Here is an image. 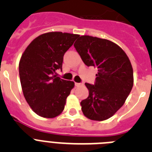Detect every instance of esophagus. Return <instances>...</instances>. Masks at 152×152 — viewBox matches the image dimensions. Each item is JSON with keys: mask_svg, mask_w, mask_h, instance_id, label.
Returning a JSON list of instances; mask_svg holds the SVG:
<instances>
[{"mask_svg": "<svg viewBox=\"0 0 152 152\" xmlns=\"http://www.w3.org/2000/svg\"><path fill=\"white\" fill-rule=\"evenodd\" d=\"M83 85H84L83 83H75V86H76V87H81V86Z\"/></svg>", "mask_w": 152, "mask_h": 152, "instance_id": "34e87169", "label": "esophagus"}]
</instances>
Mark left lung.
I'll use <instances>...</instances> for the list:
<instances>
[{
    "mask_svg": "<svg viewBox=\"0 0 152 152\" xmlns=\"http://www.w3.org/2000/svg\"><path fill=\"white\" fill-rule=\"evenodd\" d=\"M87 66L97 68L94 85L86 83L88 98L80 102L91 120L108 119L123 107L133 86V69L122 48L105 39L81 36L74 44Z\"/></svg>",
    "mask_w": 152,
    "mask_h": 152,
    "instance_id": "left-lung-1",
    "label": "left lung"
}]
</instances>
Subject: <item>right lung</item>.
Returning <instances> with one entry per match:
<instances>
[{"instance_id":"add662e5","label":"right lung","mask_w":152,"mask_h":152,"mask_svg":"<svg viewBox=\"0 0 152 152\" xmlns=\"http://www.w3.org/2000/svg\"><path fill=\"white\" fill-rule=\"evenodd\" d=\"M79 35L49 32L37 36L23 53L19 74L23 94L31 109L43 118H55L64 110L75 82L54 75L61 69L63 56Z\"/></svg>"}]
</instances>
